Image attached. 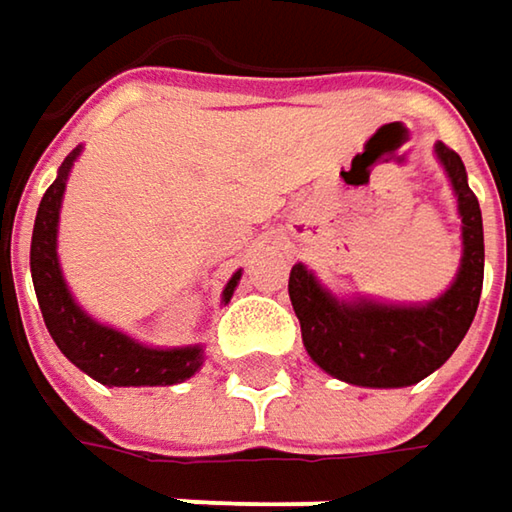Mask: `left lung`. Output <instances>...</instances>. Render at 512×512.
<instances>
[{"instance_id": "obj_1", "label": "left lung", "mask_w": 512, "mask_h": 512, "mask_svg": "<svg viewBox=\"0 0 512 512\" xmlns=\"http://www.w3.org/2000/svg\"><path fill=\"white\" fill-rule=\"evenodd\" d=\"M457 196L463 257L457 278L428 304L340 302L304 263L290 272V302L302 325L304 349L328 375L357 387H410L437 372L466 337L484 287V219L466 181V166L445 143L434 146Z\"/></svg>"}]
</instances>
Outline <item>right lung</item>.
Segmentation results:
<instances>
[{"label": "right lung", "mask_w": 512, "mask_h": 512, "mask_svg": "<svg viewBox=\"0 0 512 512\" xmlns=\"http://www.w3.org/2000/svg\"><path fill=\"white\" fill-rule=\"evenodd\" d=\"M78 155H81V146L72 149L67 161L61 163L58 178L43 193L37 219H34L31 281H34V293L40 302L43 322H46L55 346L64 351V357L105 387H169V384H181L202 369V363H205L202 346L149 349V346L131 340L128 334H122L117 328L96 322L72 299L70 287L64 281V272H61V263H58V219H61L67 178H70L72 163ZM237 281H240V272H234L231 281L225 284L222 302H231Z\"/></svg>", "instance_id": "add662e5"}]
</instances>
